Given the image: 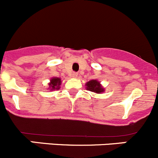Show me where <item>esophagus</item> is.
I'll list each match as a JSON object with an SVG mask.
<instances>
[{
	"mask_svg": "<svg viewBox=\"0 0 158 158\" xmlns=\"http://www.w3.org/2000/svg\"><path fill=\"white\" fill-rule=\"evenodd\" d=\"M72 77H78V73H75V72H73V73H72Z\"/></svg>",
	"mask_w": 158,
	"mask_h": 158,
	"instance_id": "34e87169",
	"label": "esophagus"
}]
</instances>
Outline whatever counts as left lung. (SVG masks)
<instances>
[{
  "mask_svg": "<svg viewBox=\"0 0 158 158\" xmlns=\"http://www.w3.org/2000/svg\"><path fill=\"white\" fill-rule=\"evenodd\" d=\"M86 89L90 91L96 93V94H102L105 92V89L103 86L101 85L100 82L98 80H91L85 84Z\"/></svg>",
  "mask_w": 158,
  "mask_h": 158,
  "instance_id": "1",
  "label": "left lung"
}]
</instances>
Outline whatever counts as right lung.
Returning a JSON list of instances; mask_svg holds the SVG:
<instances>
[{
  "mask_svg": "<svg viewBox=\"0 0 158 158\" xmlns=\"http://www.w3.org/2000/svg\"><path fill=\"white\" fill-rule=\"evenodd\" d=\"M61 78L60 77H52L50 79V82L49 83V91H55L60 88L61 85Z\"/></svg>",
  "mask_w": 158,
  "mask_h": 158,
  "instance_id": "obj_1",
  "label": "right lung"
}]
</instances>
